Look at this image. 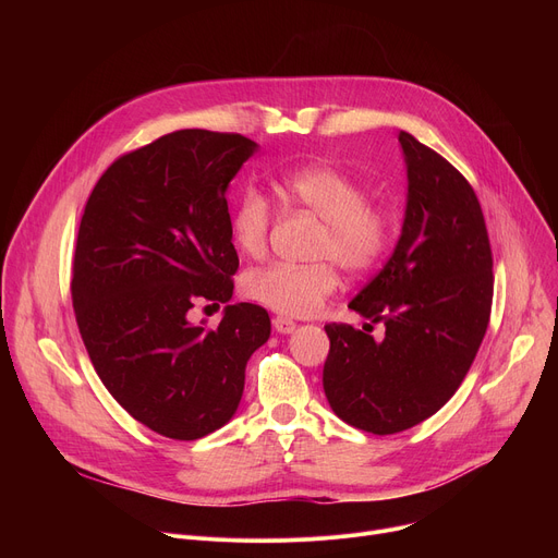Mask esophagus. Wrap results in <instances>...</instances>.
Segmentation results:
<instances>
[{"instance_id":"34e87169","label":"esophagus","mask_w":558,"mask_h":558,"mask_svg":"<svg viewBox=\"0 0 558 558\" xmlns=\"http://www.w3.org/2000/svg\"><path fill=\"white\" fill-rule=\"evenodd\" d=\"M274 328L280 332V335H289V332H294L296 330V324L291 318H287V316H276L274 318Z\"/></svg>"}]
</instances>
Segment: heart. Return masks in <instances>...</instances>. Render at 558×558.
Listing matches in <instances>:
<instances>
[{"mask_svg": "<svg viewBox=\"0 0 558 558\" xmlns=\"http://www.w3.org/2000/svg\"><path fill=\"white\" fill-rule=\"evenodd\" d=\"M282 196L324 219L314 244L312 264L274 262L244 274L246 299L287 316H307L339 287V267L350 276L373 271L393 240V215L366 201V190L330 165H303L276 179ZM274 213L259 190L246 187L230 208V238L246 257L259 259L269 248Z\"/></svg>", "mask_w": 558, "mask_h": 558, "instance_id": "1", "label": "heart"}]
</instances>
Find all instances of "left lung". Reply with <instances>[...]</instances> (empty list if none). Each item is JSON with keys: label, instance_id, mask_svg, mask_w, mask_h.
<instances>
[{"label": "left lung", "instance_id": "left-lung-1", "mask_svg": "<svg viewBox=\"0 0 558 558\" xmlns=\"http://www.w3.org/2000/svg\"><path fill=\"white\" fill-rule=\"evenodd\" d=\"M407 162V213L393 255L350 310L386 324H328L324 389L332 412L385 436L436 414L459 389L488 328L493 253L475 190L444 156L398 135Z\"/></svg>", "mask_w": 558, "mask_h": 558}]
</instances>
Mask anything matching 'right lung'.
<instances>
[{"label":"right lung","mask_w":558,"mask_h":558,"mask_svg":"<svg viewBox=\"0 0 558 558\" xmlns=\"http://www.w3.org/2000/svg\"><path fill=\"white\" fill-rule=\"evenodd\" d=\"M257 144L240 133L173 131L117 158L81 217L72 303L104 387L149 429L194 441L226 425L269 312L226 305L217 328L187 312L232 296L240 269L226 187Z\"/></svg>","instance_id":"1"}]
</instances>
